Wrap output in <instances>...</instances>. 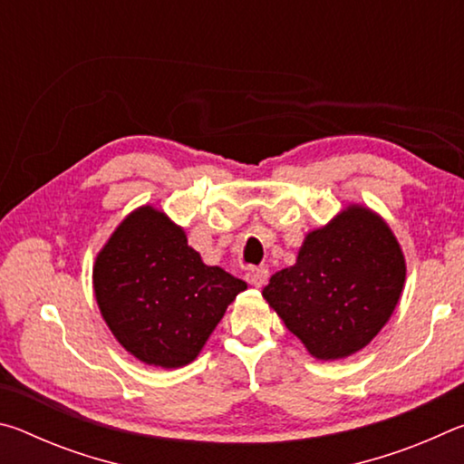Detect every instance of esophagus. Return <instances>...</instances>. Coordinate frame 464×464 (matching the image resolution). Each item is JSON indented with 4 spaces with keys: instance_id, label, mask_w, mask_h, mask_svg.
<instances>
[{
    "instance_id": "obj_1",
    "label": "esophagus",
    "mask_w": 464,
    "mask_h": 464,
    "mask_svg": "<svg viewBox=\"0 0 464 464\" xmlns=\"http://www.w3.org/2000/svg\"><path fill=\"white\" fill-rule=\"evenodd\" d=\"M268 276H270V274L266 268H249L247 274H246V280L249 282L251 286L260 288V286L266 285V282H268Z\"/></svg>"
}]
</instances>
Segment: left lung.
Listing matches in <instances>:
<instances>
[{
  "label": "left lung",
  "mask_w": 464,
  "mask_h": 464,
  "mask_svg": "<svg viewBox=\"0 0 464 464\" xmlns=\"http://www.w3.org/2000/svg\"><path fill=\"white\" fill-rule=\"evenodd\" d=\"M405 257L379 215L348 207L311 231L296 264L274 274L262 290L285 325L319 360L362 350L395 311Z\"/></svg>",
  "instance_id": "8db88e82"
}]
</instances>
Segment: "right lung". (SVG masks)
Here are the masks:
<instances>
[{"label":"right lung","instance_id":"add662e5","mask_svg":"<svg viewBox=\"0 0 464 464\" xmlns=\"http://www.w3.org/2000/svg\"><path fill=\"white\" fill-rule=\"evenodd\" d=\"M246 288L204 264L182 227L153 207L124 218L93 266V293L110 332L140 362L161 368L192 362Z\"/></svg>","mask_w":464,"mask_h":464}]
</instances>
